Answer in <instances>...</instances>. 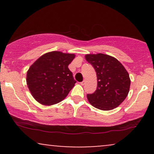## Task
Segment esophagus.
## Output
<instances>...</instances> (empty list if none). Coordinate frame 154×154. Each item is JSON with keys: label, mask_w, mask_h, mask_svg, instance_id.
I'll return each mask as SVG.
<instances>
[{"label": "esophagus", "mask_w": 154, "mask_h": 154, "mask_svg": "<svg viewBox=\"0 0 154 154\" xmlns=\"http://www.w3.org/2000/svg\"><path fill=\"white\" fill-rule=\"evenodd\" d=\"M85 82H86V81H85V80H83V81H82V82L80 83V84H81V85H85Z\"/></svg>", "instance_id": "esophagus-1"}]
</instances>
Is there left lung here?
<instances>
[{
    "instance_id": "8db88e82",
    "label": "left lung",
    "mask_w": 154,
    "mask_h": 154,
    "mask_svg": "<svg viewBox=\"0 0 154 154\" xmlns=\"http://www.w3.org/2000/svg\"><path fill=\"white\" fill-rule=\"evenodd\" d=\"M85 57L95 69L98 82L96 91L87 95L89 103L103 111L119 106L130 91V78L126 69L117 59L106 54H87Z\"/></svg>"
}]
</instances>
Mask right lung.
Segmentation results:
<instances>
[{
  "label": "right lung",
  "mask_w": 154,
  "mask_h": 154,
  "mask_svg": "<svg viewBox=\"0 0 154 154\" xmlns=\"http://www.w3.org/2000/svg\"><path fill=\"white\" fill-rule=\"evenodd\" d=\"M75 58L74 54L51 51L31 65L26 73V85L38 103L51 106L66 98L76 83L68 68Z\"/></svg>",
  "instance_id": "right-lung-1"
}]
</instances>
